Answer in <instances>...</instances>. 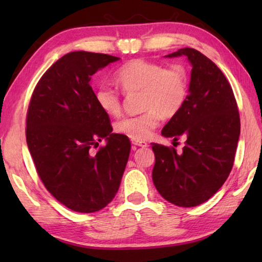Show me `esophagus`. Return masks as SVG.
<instances>
[{
  "label": "esophagus",
  "mask_w": 262,
  "mask_h": 262,
  "mask_svg": "<svg viewBox=\"0 0 262 262\" xmlns=\"http://www.w3.org/2000/svg\"><path fill=\"white\" fill-rule=\"evenodd\" d=\"M132 143L136 145V147H141V148L148 147V143H147V142H144V141H134V140H133Z\"/></svg>",
  "instance_id": "esophagus-1"
}]
</instances>
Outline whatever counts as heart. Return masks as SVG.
I'll return each mask as SVG.
<instances>
[{"mask_svg":"<svg viewBox=\"0 0 262 262\" xmlns=\"http://www.w3.org/2000/svg\"><path fill=\"white\" fill-rule=\"evenodd\" d=\"M114 78L126 94L141 91L143 112L123 118L114 126L115 132L134 141L149 139L162 115L172 118L178 114L188 96L187 72L183 66L165 68L156 62L136 59L123 64ZM95 99L105 114L118 117L121 113L120 95L108 85L97 88Z\"/></svg>","mask_w":262,"mask_h":262,"instance_id":"obj_1","label":"heart"}]
</instances>
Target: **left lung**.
I'll use <instances>...</instances> for the list:
<instances>
[{"instance_id": "left-lung-1", "label": "left lung", "mask_w": 262, "mask_h": 262, "mask_svg": "<svg viewBox=\"0 0 262 262\" xmlns=\"http://www.w3.org/2000/svg\"><path fill=\"white\" fill-rule=\"evenodd\" d=\"M185 55L192 64L188 96L180 112L162 130L165 137L185 139L180 154L152 143V181L166 201L195 207L219 190L231 172L241 134L233 91L221 69L194 48L166 55Z\"/></svg>"}]
</instances>
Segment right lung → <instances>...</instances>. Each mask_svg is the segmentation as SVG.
Here are the masks:
<instances>
[{
    "mask_svg": "<svg viewBox=\"0 0 262 262\" xmlns=\"http://www.w3.org/2000/svg\"><path fill=\"white\" fill-rule=\"evenodd\" d=\"M120 57L70 52L42 75L26 117V142L39 178L57 201L95 212L113 200L130 152L127 136L112 133L95 99L91 78ZM101 139L105 147L91 149Z\"/></svg>",
    "mask_w": 262,
    "mask_h": 262,
    "instance_id": "1",
    "label": "right lung"
}]
</instances>
